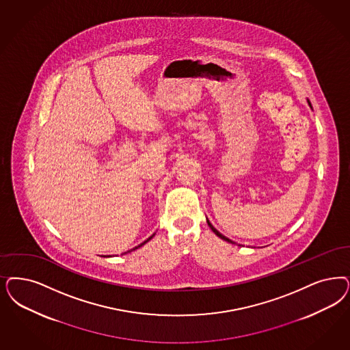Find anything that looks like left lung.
<instances>
[{
	"label": "left lung",
	"instance_id": "1",
	"mask_svg": "<svg viewBox=\"0 0 350 350\" xmlns=\"http://www.w3.org/2000/svg\"><path fill=\"white\" fill-rule=\"evenodd\" d=\"M309 105H310V102H309ZM310 106H312V105H310ZM206 224H208V226L212 229V231H213V232L217 235L218 238H221V239H224V241H229V243H232V244H234V241H230L229 238L224 237V235H222V234H221L218 230L215 229V228H213V225H212V224H211L208 219H206Z\"/></svg>",
	"mask_w": 350,
	"mask_h": 350
}]
</instances>
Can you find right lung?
Segmentation results:
<instances>
[{
    "instance_id": "right-lung-1",
    "label": "right lung",
    "mask_w": 350,
    "mask_h": 350,
    "mask_svg": "<svg viewBox=\"0 0 350 350\" xmlns=\"http://www.w3.org/2000/svg\"><path fill=\"white\" fill-rule=\"evenodd\" d=\"M152 238H154V235H152V237H150V238H148V239H147V241H144V243H141V244H139V245H137V247H135V248H133L132 251H134V250H138V248H139V247H142V245H144V244H145V243H147V241H151V239H152ZM128 252H129V251H128ZM125 254H126V252H125ZM105 257H106V256H105ZM107 257H109V256H107Z\"/></svg>"
}]
</instances>
